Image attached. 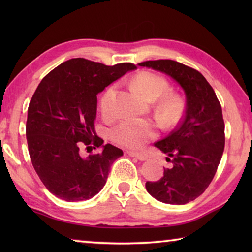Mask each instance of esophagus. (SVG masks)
<instances>
[{
	"label": "esophagus",
	"mask_w": 252,
	"mask_h": 252,
	"mask_svg": "<svg viewBox=\"0 0 252 252\" xmlns=\"http://www.w3.org/2000/svg\"><path fill=\"white\" fill-rule=\"evenodd\" d=\"M127 155L130 157H133L135 159H138L140 161H146L147 160V156L143 155V153H138V152H133V151H129Z\"/></svg>",
	"instance_id": "1"
}]
</instances>
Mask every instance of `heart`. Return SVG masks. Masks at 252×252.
Returning a JSON list of instances; mask_svg holds the SVG:
<instances>
[{
  "mask_svg": "<svg viewBox=\"0 0 252 252\" xmlns=\"http://www.w3.org/2000/svg\"><path fill=\"white\" fill-rule=\"evenodd\" d=\"M132 85L149 100H156L163 95L160 101L161 112L169 120H173L179 117L181 112L180 99L177 95L168 93L170 84L163 76L153 72L143 71L134 76L132 80ZM114 95H116V87L110 85L100 97V111L102 116L105 118L112 117ZM156 136L157 129L155 123L142 119H126L119 122L111 130V138L114 142L131 149L141 148L149 141L156 139Z\"/></svg>",
  "mask_w": 252,
  "mask_h": 252,
  "instance_id": "1",
  "label": "heart"
}]
</instances>
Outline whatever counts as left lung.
<instances>
[{
  "instance_id": "1",
  "label": "left lung",
  "mask_w": 252,
  "mask_h": 252,
  "mask_svg": "<svg viewBox=\"0 0 252 252\" xmlns=\"http://www.w3.org/2000/svg\"><path fill=\"white\" fill-rule=\"evenodd\" d=\"M174 79L185 90L186 112L177 129L155 143L171 167L147 191L161 202L186 204L201 195L217 172L224 149V121L215 91L199 71L173 60L139 63Z\"/></svg>"
}]
</instances>
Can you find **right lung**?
Returning <instances> with one entry per match:
<instances>
[{
  "label": "right lung",
  "instance_id": "1",
  "mask_svg": "<svg viewBox=\"0 0 252 252\" xmlns=\"http://www.w3.org/2000/svg\"><path fill=\"white\" fill-rule=\"evenodd\" d=\"M133 63L104 65L83 58L63 62L46 74L30 101L27 140L30 158L46 189L64 201L94 197L104 187L121 149L96 135V94ZM103 149L87 158L81 147Z\"/></svg>",
  "mask_w": 252,
  "mask_h": 252
}]
</instances>
